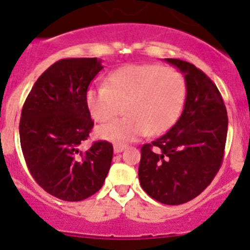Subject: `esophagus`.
Listing matches in <instances>:
<instances>
[{"instance_id": "1", "label": "esophagus", "mask_w": 250, "mask_h": 250, "mask_svg": "<svg viewBox=\"0 0 250 250\" xmlns=\"http://www.w3.org/2000/svg\"><path fill=\"white\" fill-rule=\"evenodd\" d=\"M125 149V145H114L113 146V150L114 153H121L122 150Z\"/></svg>"}]
</instances>
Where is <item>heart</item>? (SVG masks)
<instances>
[{
	"label": "heart",
	"mask_w": 250,
	"mask_h": 250,
	"mask_svg": "<svg viewBox=\"0 0 250 250\" xmlns=\"http://www.w3.org/2000/svg\"><path fill=\"white\" fill-rule=\"evenodd\" d=\"M187 86L178 69L161 64H129L107 77L105 84L91 87L86 93L89 114L100 123L122 112L125 117L97 129L100 138L129 143L146 134L169 129L181 114Z\"/></svg>",
	"instance_id": "b5f03b06"
}]
</instances>
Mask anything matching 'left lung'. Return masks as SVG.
<instances>
[{"label":"left lung","instance_id":"8db88e82","mask_svg":"<svg viewBox=\"0 0 250 250\" xmlns=\"http://www.w3.org/2000/svg\"><path fill=\"white\" fill-rule=\"evenodd\" d=\"M184 75L187 97L174 125L141 148L138 177L153 199L178 206L201 194L223 163L228 116L222 94L194 64L166 58Z\"/></svg>","mask_w":250,"mask_h":250}]
</instances>
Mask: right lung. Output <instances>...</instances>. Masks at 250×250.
I'll return each instance as SVG.
<instances>
[{"mask_svg": "<svg viewBox=\"0 0 250 250\" xmlns=\"http://www.w3.org/2000/svg\"><path fill=\"white\" fill-rule=\"evenodd\" d=\"M102 68L97 58L57 61L36 81L22 108L20 141L27 168L38 186L62 201L97 193L111 168L109 142L80 149L93 128L87 89Z\"/></svg>", "mask_w": 250, "mask_h": 250, "instance_id": "1", "label": "right lung"}]
</instances>
